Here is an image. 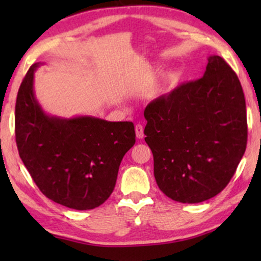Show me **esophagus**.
<instances>
[{
    "mask_svg": "<svg viewBox=\"0 0 261 261\" xmlns=\"http://www.w3.org/2000/svg\"><path fill=\"white\" fill-rule=\"evenodd\" d=\"M135 130H136L137 138L143 139L144 138V126L141 125V124H137L136 127H135Z\"/></svg>",
    "mask_w": 261,
    "mask_h": 261,
    "instance_id": "34e87169",
    "label": "esophagus"
}]
</instances>
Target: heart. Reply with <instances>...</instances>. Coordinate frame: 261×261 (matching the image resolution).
Instances as JSON below:
<instances>
[{
	"label": "heart",
	"mask_w": 261,
	"mask_h": 261,
	"mask_svg": "<svg viewBox=\"0 0 261 261\" xmlns=\"http://www.w3.org/2000/svg\"><path fill=\"white\" fill-rule=\"evenodd\" d=\"M174 82H175V79L171 77V78H169L168 79V83H167V86L168 87H170V86H173L174 85Z\"/></svg>",
	"instance_id": "b5f03b06"
}]
</instances>
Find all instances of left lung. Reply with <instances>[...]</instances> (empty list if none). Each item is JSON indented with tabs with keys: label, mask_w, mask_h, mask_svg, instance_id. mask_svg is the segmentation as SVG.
<instances>
[{
	"label": "left lung",
	"mask_w": 261,
	"mask_h": 261,
	"mask_svg": "<svg viewBox=\"0 0 261 261\" xmlns=\"http://www.w3.org/2000/svg\"><path fill=\"white\" fill-rule=\"evenodd\" d=\"M145 141L159 189L184 204L211 199L230 182L247 141L246 107L235 71L208 57L204 76L147 105Z\"/></svg>",
	"instance_id": "obj_1"
}]
</instances>
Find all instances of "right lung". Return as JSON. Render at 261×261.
I'll return each mask as SVG.
<instances>
[{
	"label": "right lung",
	"mask_w": 261,
	"mask_h": 261,
	"mask_svg": "<svg viewBox=\"0 0 261 261\" xmlns=\"http://www.w3.org/2000/svg\"><path fill=\"white\" fill-rule=\"evenodd\" d=\"M34 63L17 94L16 144L40 191L69 208L86 211L108 199L121 161L136 143L132 122L48 116L34 96Z\"/></svg>",
	"instance_id": "right-lung-1"
}]
</instances>
